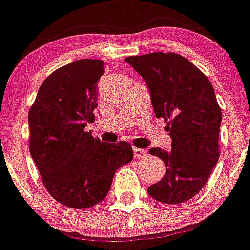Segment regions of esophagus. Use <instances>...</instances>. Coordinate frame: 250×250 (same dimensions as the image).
<instances>
[{
	"instance_id": "34e87169",
	"label": "esophagus",
	"mask_w": 250,
	"mask_h": 250,
	"mask_svg": "<svg viewBox=\"0 0 250 250\" xmlns=\"http://www.w3.org/2000/svg\"><path fill=\"white\" fill-rule=\"evenodd\" d=\"M147 154V151L144 148H136V147H134V156L135 158H142V157H145Z\"/></svg>"
}]
</instances>
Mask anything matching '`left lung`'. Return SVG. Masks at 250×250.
I'll return each instance as SVG.
<instances>
[{"label": "left lung", "mask_w": 250, "mask_h": 250, "mask_svg": "<svg viewBox=\"0 0 250 250\" xmlns=\"http://www.w3.org/2000/svg\"><path fill=\"white\" fill-rule=\"evenodd\" d=\"M146 82L157 118L168 121L172 149L149 154L162 159L166 174L147 189L159 203L190 200L208 182L220 157L222 113L208 78L189 60L173 52H152L125 59Z\"/></svg>", "instance_id": "1"}]
</instances>
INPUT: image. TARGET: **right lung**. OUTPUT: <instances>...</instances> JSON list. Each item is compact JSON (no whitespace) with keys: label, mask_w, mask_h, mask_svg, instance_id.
I'll return each instance as SVG.
<instances>
[{"label":"right lung","mask_w":250,"mask_h":250,"mask_svg":"<svg viewBox=\"0 0 250 250\" xmlns=\"http://www.w3.org/2000/svg\"><path fill=\"white\" fill-rule=\"evenodd\" d=\"M103 60L73 61L54 71L40 85L28 114L29 151L52 198L72 208L101 203L121 166L131 162L129 142L94 139L85 132L98 106L97 83Z\"/></svg>","instance_id":"1"}]
</instances>
